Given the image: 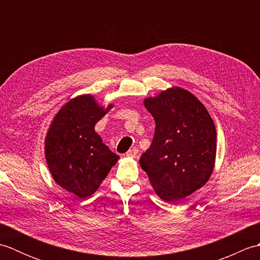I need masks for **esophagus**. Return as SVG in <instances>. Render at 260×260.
<instances>
[{
	"instance_id": "34e87169",
	"label": "esophagus",
	"mask_w": 260,
	"mask_h": 260,
	"mask_svg": "<svg viewBox=\"0 0 260 260\" xmlns=\"http://www.w3.org/2000/svg\"><path fill=\"white\" fill-rule=\"evenodd\" d=\"M137 154H139V151H137L136 148H133V150H129L128 152H126L125 155L128 158H135L137 156Z\"/></svg>"
}]
</instances>
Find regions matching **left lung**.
<instances>
[{
	"instance_id": "8db88e82",
	"label": "left lung",
	"mask_w": 260,
	"mask_h": 260,
	"mask_svg": "<svg viewBox=\"0 0 260 260\" xmlns=\"http://www.w3.org/2000/svg\"><path fill=\"white\" fill-rule=\"evenodd\" d=\"M144 106L156 127L140 164L162 200L179 202L206 184L213 172L214 123L204 105L181 87L145 98Z\"/></svg>"
}]
</instances>
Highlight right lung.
<instances>
[{
	"mask_svg": "<svg viewBox=\"0 0 260 260\" xmlns=\"http://www.w3.org/2000/svg\"><path fill=\"white\" fill-rule=\"evenodd\" d=\"M113 106H102L89 93L77 96L59 109L47 132L49 171L58 185L80 199L98 190L119 158L95 131L97 121Z\"/></svg>",
	"mask_w": 260,
	"mask_h": 260,
	"instance_id": "right-lung-1",
	"label": "right lung"
}]
</instances>
